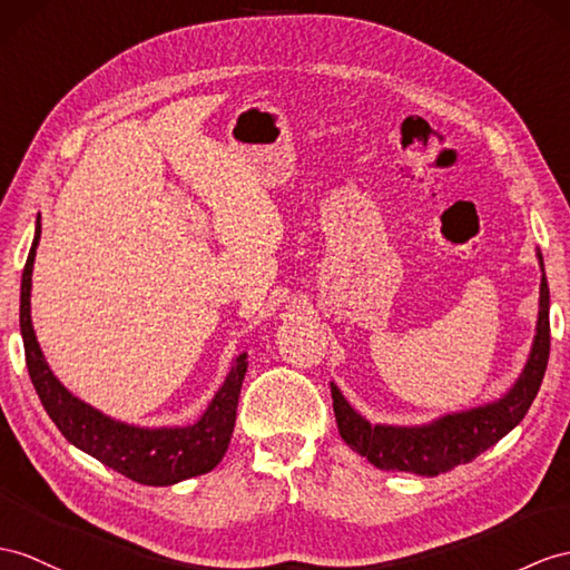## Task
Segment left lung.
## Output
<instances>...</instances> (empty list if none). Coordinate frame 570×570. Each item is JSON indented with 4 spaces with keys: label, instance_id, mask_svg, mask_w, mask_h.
I'll use <instances>...</instances> for the list:
<instances>
[{
    "label": "left lung",
    "instance_id": "1",
    "mask_svg": "<svg viewBox=\"0 0 570 570\" xmlns=\"http://www.w3.org/2000/svg\"><path fill=\"white\" fill-rule=\"evenodd\" d=\"M537 258L541 266L537 333L527 365L508 394L491 401V404L448 413L425 425H372L331 382L333 413H336L338 433L345 440V445L367 456V462L377 469L438 476L476 460L481 452L505 438L530 411L549 363V283L541 254H537Z\"/></svg>",
    "mask_w": 570,
    "mask_h": 570
}]
</instances>
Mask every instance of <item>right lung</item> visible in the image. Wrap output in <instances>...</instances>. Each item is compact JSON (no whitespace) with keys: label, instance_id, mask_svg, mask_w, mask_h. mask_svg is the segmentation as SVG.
Segmentation results:
<instances>
[{"label":"right lung","instance_id":"1","mask_svg":"<svg viewBox=\"0 0 570 570\" xmlns=\"http://www.w3.org/2000/svg\"><path fill=\"white\" fill-rule=\"evenodd\" d=\"M40 242V217L36 237L26 258L21 275V309L19 324L26 351V367L40 404L48 411L60 433L81 452L110 466L118 474L145 485H171L190 476L213 471L225 456L237 421L239 392L248 367L246 353L232 360L229 374L222 382L210 406L193 425L174 428H140L120 423L77 399L55 377L40 351L33 322H31V275L36 248Z\"/></svg>","mask_w":570,"mask_h":570}]
</instances>
